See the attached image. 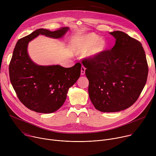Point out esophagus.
I'll list each match as a JSON object with an SVG mask.
<instances>
[{
    "label": "esophagus",
    "mask_w": 156,
    "mask_h": 156,
    "mask_svg": "<svg viewBox=\"0 0 156 156\" xmlns=\"http://www.w3.org/2000/svg\"><path fill=\"white\" fill-rule=\"evenodd\" d=\"M85 69H86V68H84L83 66H81V75H84V73H85Z\"/></svg>",
    "instance_id": "1"
}]
</instances>
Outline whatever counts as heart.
<instances>
[{
    "mask_svg": "<svg viewBox=\"0 0 156 156\" xmlns=\"http://www.w3.org/2000/svg\"><path fill=\"white\" fill-rule=\"evenodd\" d=\"M107 41L94 33L80 35L75 41V53L78 55L87 53L88 57L94 58L100 56L106 49Z\"/></svg>",
    "mask_w": 156,
    "mask_h": 156,
    "instance_id": "obj_1",
    "label": "heart"
}]
</instances>
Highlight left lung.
Wrapping results in <instances>:
<instances>
[{
	"label": "left lung",
	"mask_w": 156,
	"mask_h": 156,
	"mask_svg": "<svg viewBox=\"0 0 156 156\" xmlns=\"http://www.w3.org/2000/svg\"><path fill=\"white\" fill-rule=\"evenodd\" d=\"M109 34L116 39L115 46L98 57L82 62L87 68L90 100L97 110L105 112L132 106L142 92L148 75L140 42L123 32Z\"/></svg>",
	"instance_id": "left-lung-1"
}]
</instances>
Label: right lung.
Returning a JSON list of instances; mask_svg holds the SVG:
<instances>
[{"mask_svg": "<svg viewBox=\"0 0 156 156\" xmlns=\"http://www.w3.org/2000/svg\"><path fill=\"white\" fill-rule=\"evenodd\" d=\"M69 29L63 27L52 32L40 29L17 42L9 65L10 80L19 100L32 111L51 113L62 107L69 88L80 76L81 65L77 63L70 68L38 65L30 58L28 45L39 35L60 38Z\"/></svg>", "mask_w": 156, "mask_h": 156, "instance_id": "obj_1", "label": "right lung"}]
</instances>
